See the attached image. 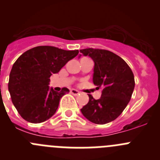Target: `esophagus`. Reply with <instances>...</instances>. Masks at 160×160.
I'll return each instance as SVG.
<instances>
[{"label": "esophagus", "instance_id": "esophagus-1", "mask_svg": "<svg viewBox=\"0 0 160 160\" xmlns=\"http://www.w3.org/2000/svg\"><path fill=\"white\" fill-rule=\"evenodd\" d=\"M70 93L72 94V95H77L80 94V92L77 90H76V89H71V90H70Z\"/></svg>", "mask_w": 160, "mask_h": 160}]
</instances>
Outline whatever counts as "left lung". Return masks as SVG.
Returning a JSON list of instances; mask_svg holds the SVG:
<instances>
[{
    "instance_id": "obj_1",
    "label": "left lung",
    "mask_w": 160,
    "mask_h": 160,
    "mask_svg": "<svg viewBox=\"0 0 160 160\" xmlns=\"http://www.w3.org/2000/svg\"><path fill=\"white\" fill-rule=\"evenodd\" d=\"M80 52L93 60V83L96 88L102 89L100 98L95 99L89 95L88 102L80 110L93 123H109L122 114L130 101L135 87L133 73L122 58L109 50L88 48Z\"/></svg>"
}]
</instances>
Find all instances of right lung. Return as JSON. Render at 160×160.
Returning a JSON list of instances; mask_svg holds the SVG:
<instances>
[{
	"mask_svg": "<svg viewBox=\"0 0 160 160\" xmlns=\"http://www.w3.org/2000/svg\"><path fill=\"white\" fill-rule=\"evenodd\" d=\"M78 53L40 46L19 57L10 72L8 91L13 105L24 120L40 123L55 114L61 98L69 90L64 88L58 92L50 88V78Z\"/></svg>",
	"mask_w": 160,
	"mask_h": 160,
	"instance_id": "add662e5",
	"label": "right lung"
}]
</instances>
